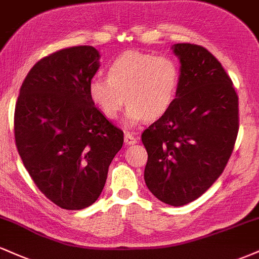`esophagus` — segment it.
<instances>
[{
  "instance_id": "obj_1",
  "label": "esophagus",
  "mask_w": 259,
  "mask_h": 259,
  "mask_svg": "<svg viewBox=\"0 0 259 259\" xmlns=\"http://www.w3.org/2000/svg\"><path fill=\"white\" fill-rule=\"evenodd\" d=\"M138 141L139 140L136 139L133 134H130L129 132L125 133V135H124V142H125V145H127V146H129V145L138 144Z\"/></svg>"
}]
</instances>
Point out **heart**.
Segmentation results:
<instances>
[{
    "label": "heart",
    "instance_id": "obj_1",
    "mask_svg": "<svg viewBox=\"0 0 259 259\" xmlns=\"http://www.w3.org/2000/svg\"><path fill=\"white\" fill-rule=\"evenodd\" d=\"M107 74L108 78L91 80L90 99L108 119H114L126 102V126L162 117L173 105L180 81L179 65L173 58L139 51L121 53Z\"/></svg>",
    "mask_w": 259,
    "mask_h": 259
}]
</instances>
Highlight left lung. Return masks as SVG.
<instances>
[{"instance_id":"obj_1","label":"left lung","mask_w":259,"mask_h":259,"mask_svg":"<svg viewBox=\"0 0 259 259\" xmlns=\"http://www.w3.org/2000/svg\"><path fill=\"white\" fill-rule=\"evenodd\" d=\"M180 81L173 105L142 133L145 183L179 207L200 197L227 167L239 132V97L221 62L198 45L175 44Z\"/></svg>"}]
</instances>
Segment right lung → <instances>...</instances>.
Listing matches in <instances>:
<instances>
[{
	"instance_id": "obj_1",
	"label": "right lung",
	"mask_w": 259,
	"mask_h": 259,
	"mask_svg": "<svg viewBox=\"0 0 259 259\" xmlns=\"http://www.w3.org/2000/svg\"><path fill=\"white\" fill-rule=\"evenodd\" d=\"M100 68L92 46H74L44 57L20 88L14 138L24 167L42 194L63 209L91 206L105 187L124 134L90 99Z\"/></svg>"
}]
</instances>
